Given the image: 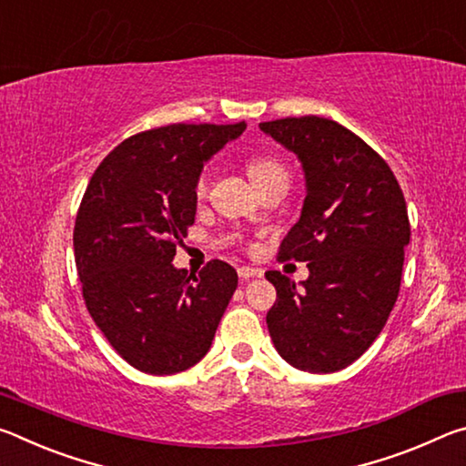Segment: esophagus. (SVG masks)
<instances>
[{"mask_svg": "<svg viewBox=\"0 0 466 466\" xmlns=\"http://www.w3.org/2000/svg\"><path fill=\"white\" fill-rule=\"evenodd\" d=\"M238 275L242 279H250V278H261L263 269H258V267H248V265H242L238 267Z\"/></svg>", "mask_w": 466, "mask_h": 466, "instance_id": "1", "label": "esophagus"}]
</instances>
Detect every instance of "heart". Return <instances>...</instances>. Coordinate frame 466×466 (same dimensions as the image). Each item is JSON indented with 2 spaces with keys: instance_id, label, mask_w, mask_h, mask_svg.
I'll return each instance as SVG.
<instances>
[{
  "instance_id": "obj_1",
  "label": "heart",
  "mask_w": 466,
  "mask_h": 466,
  "mask_svg": "<svg viewBox=\"0 0 466 466\" xmlns=\"http://www.w3.org/2000/svg\"><path fill=\"white\" fill-rule=\"evenodd\" d=\"M247 168L255 185L263 183L265 178L275 177V175H288L286 167H283L275 156H252L247 164ZM208 188H209V172L201 170L199 177L195 180V197H199L201 199V197L208 195Z\"/></svg>"
}]
</instances>
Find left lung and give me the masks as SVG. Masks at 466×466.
I'll return each mask as SVG.
<instances>
[{
  "mask_svg": "<svg viewBox=\"0 0 466 466\" xmlns=\"http://www.w3.org/2000/svg\"><path fill=\"white\" fill-rule=\"evenodd\" d=\"M258 127L302 162V216L279 258L310 271L302 288L279 271L265 273L278 289L267 327L288 364L337 372L374 343L397 302L411 238L405 197L382 156L337 121L306 115Z\"/></svg>",
  "mask_w": 466,
  "mask_h": 466,
  "instance_id": "1",
  "label": "left lung"
}]
</instances>
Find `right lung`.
I'll use <instances>...</instances> for the list:
<instances>
[{
	"instance_id": "obj_1",
	"label": "right lung",
	"mask_w": 466,
	"mask_h": 466,
	"mask_svg": "<svg viewBox=\"0 0 466 466\" xmlns=\"http://www.w3.org/2000/svg\"><path fill=\"white\" fill-rule=\"evenodd\" d=\"M244 129L240 121L141 131L100 162L82 197L74 252L86 309L139 372L195 366L238 286L234 267L219 258L199 275L177 269L172 258L195 224L203 162Z\"/></svg>"
}]
</instances>
